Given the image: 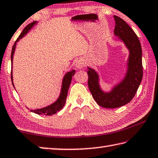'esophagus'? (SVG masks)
<instances>
[{
  "label": "esophagus",
  "mask_w": 158,
  "mask_h": 158,
  "mask_svg": "<svg viewBox=\"0 0 158 158\" xmlns=\"http://www.w3.org/2000/svg\"><path fill=\"white\" fill-rule=\"evenodd\" d=\"M84 66V64L81 61H80V60H79V61H77L76 62L75 67L77 68V69H81V68H82Z\"/></svg>",
  "instance_id": "obj_1"
}]
</instances>
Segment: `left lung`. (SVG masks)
<instances>
[{
  "label": "left lung",
  "instance_id": "left-lung-1",
  "mask_svg": "<svg viewBox=\"0 0 158 158\" xmlns=\"http://www.w3.org/2000/svg\"><path fill=\"white\" fill-rule=\"evenodd\" d=\"M114 35L124 42L130 52L126 77L110 93H104L99 85L98 74L90 68H88L87 71L88 85L92 96L100 106L106 108L121 107L130 102L135 95L143 77L142 52L138 36L120 17L114 16Z\"/></svg>",
  "mask_w": 158,
  "mask_h": 158
}]
</instances>
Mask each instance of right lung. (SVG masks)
<instances>
[{
  "instance_id": "right-lung-1",
  "label": "right lung",
  "mask_w": 158,
  "mask_h": 158,
  "mask_svg": "<svg viewBox=\"0 0 158 158\" xmlns=\"http://www.w3.org/2000/svg\"><path fill=\"white\" fill-rule=\"evenodd\" d=\"M36 23V21H34L31 23L28 24L26 27H25L23 30L21 32V34H20V36H19V38L16 39V42L14 43V44L12 47V49H11V70H12V61H13V56H14V51H15V48H16V43L19 41V39H21L22 37H23L24 35H25L29 31L31 27H32ZM74 73H75V70H73L70 72H68L65 75L64 77V79H63V82H62V88H61V94H60V96L59 97V99L56 100V102L53 103L52 104H51L50 106H48L47 107L43 108L41 109H36V110H31L30 111L33 112V113L38 114H44V115H52V114H55L57 112H59V110H61L63 108V107L64 106L65 101H66V97H67V94H68V89H69L70 85L71 84V81H72V77H73ZM11 82H12L13 86L14 87V84H13V81H12V71H11Z\"/></svg>"
}]
</instances>
